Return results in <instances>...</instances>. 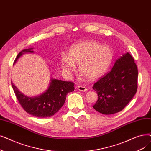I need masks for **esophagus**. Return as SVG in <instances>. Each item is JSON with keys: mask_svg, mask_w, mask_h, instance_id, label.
<instances>
[{"mask_svg": "<svg viewBox=\"0 0 151 151\" xmlns=\"http://www.w3.org/2000/svg\"><path fill=\"white\" fill-rule=\"evenodd\" d=\"M76 88L78 91H81V92H85V91H86L88 90V89L86 87L82 86H78Z\"/></svg>", "mask_w": 151, "mask_h": 151, "instance_id": "1", "label": "esophagus"}]
</instances>
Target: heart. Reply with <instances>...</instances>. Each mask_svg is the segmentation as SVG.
Here are the masks:
<instances>
[{"instance_id":"obj_1","label":"heart","mask_w":151,"mask_h":151,"mask_svg":"<svg viewBox=\"0 0 151 151\" xmlns=\"http://www.w3.org/2000/svg\"><path fill=\"white\" fill-rule=\"evenodd\" d=\"M113 59V51L109 46L93 40L83 41L72 45L68 57L63 55L60 63L63 70L68 74L80 65V73L89 81L102 76L109 69Z\"/></svg>"}]
</instances>
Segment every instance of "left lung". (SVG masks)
Here are the masks:
<instances>
[{
  "label": "left lung",
  "instance_id": "left-lung-1",
  "mask_svg": "<svg viewBox=\"0 0 151 151\" xmlns=\"http://www.w3.org/2000/svg\"><path fill=\"white\" fill-rule=\"evenodd\" d=\"M137 77L134 58L127 52L116 60L109 73L94 84L98 99L93 107L104 115L120 112L136 93Z\"/></svg>",
  "mask_w": 151,
  "mask_h": 151
}]
</instances>
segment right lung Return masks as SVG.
<instances>
[{
    "label": "right lung",
    "mask_w": 151,
    "mask_h": 151,
    "mask_svg": "<svg viewBox=\"0 0 151 151\" xmlns=\"http://www.w3.org/2000/svg\"><path fill=\"white\" fill-rule=\"evenodd\" d=\"M33 48L24 49L18 54L14 65L19 57L28 53H34ZM17 99L23 109L30 115L38 118L52 116L59 110L66 100L67 95L75 89L74 83L50 78L47 89L38 96L29 97L23 94L11 82Z\"/></svg>",
    "instance_id": "right-lung-1"
}]
</instances>
